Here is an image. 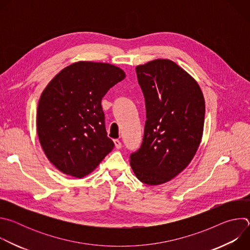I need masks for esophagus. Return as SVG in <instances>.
Segmentation results:
<instances>
[{"label": "esophagus", "mask_w": 250, "mask_h": 250, "mask_svg": "<svg viewBox=\"0 0 250 250\" xmlns=\"http://www.w3.org/2000/svg\"><path fill=\"white\" fill-rule=\"evenodd\" d=\"M114 142H115V146H116V148H118V149H121L122 148V142L119 140V139H115L114 140Z\"/></svg>", "instance_id": "esophagus-1"}]
</instances>
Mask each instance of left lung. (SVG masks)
I'll list each match as a JSON object with an SVG mask.
<instances>
[{"label": "left lung", "mask_w": 250, "mask_h": 250, "mask_svg": "<svg viewBox=\"0 0 250 250\" xmlns=\"http://www.w3.org/2000/svg\"><path fill=\"white\" fill-rule=\"evenodd\" d=\"M144 93L146 122L140 148L130 166L142 183L161 185L194 158L203 136L205 99L197 81L169 59L135 68Z\"/></svg>", "instance_id": "obj_1"}]
</instances>
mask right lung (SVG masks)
<instances>
[{
    "label": "right lung",
    "mask_w": 250,
    "mask_h": 250,
    "mask_svg": "<svg viewBox=\"0 0 250 250\" xmlns=\"http://www.w3.org/2000/svg\"><path fill=\"white\" fill-rule=\"evenodd\" d=\"M125 78L109 63L79 61L64 69L43 90L37 126L48 160L62 173L83 178L114 148L104 126L102 99Z\"/></svg>",
    "instance_id": "right-lung-1"
}]
</instances>
